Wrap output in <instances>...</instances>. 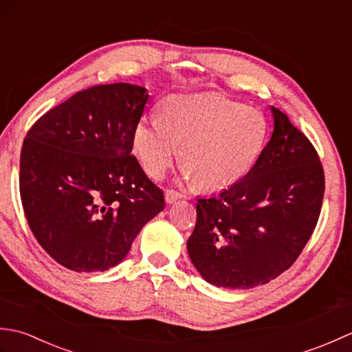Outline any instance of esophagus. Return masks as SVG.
Here are the masks:
<instances>
[{
	"instance_id": "obj_1",
	"label": "esophagus",
	"mask_w": 352,
	"mask_h": 352,
	"mask_svg": "<svg viewBox=\"0 0 352 352\" xmlns=\"http://www.w3.org/2000/svg\"><path fill=\"white\" fill-rule=\"evenodd\" d=\"M180 198H182L180 193L175 192V190H172V189L164 192V201H166L168 204H174V203H177V201L180 199Z\"/></svg>"
}]
</instances>
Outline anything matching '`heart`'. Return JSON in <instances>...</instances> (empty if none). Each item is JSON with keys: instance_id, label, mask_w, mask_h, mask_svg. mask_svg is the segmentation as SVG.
I'll return each mask as SVG.
<instances>
[{"instance_id": "obj_1", "label": "heart", "mask_w": 352, "mask_h": 352, "mask_svg": "<svg viewBox=\"0 0 352 352\" xmlns=\"http://www.w3.org/2000/svg\"><path fill=\"white\" fill-rule=\"evenodd\" d=\"M267 133L261 111L222 96H170L162 118L136 125L133 148L149 175L162 178L178 159L186 174L206 190L233 186L263 151Z\"/></svg>"}]
</instances>
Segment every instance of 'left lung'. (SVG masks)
<instances>
[{"label":"left lung","mask_w":352,"mask_h":352,"mask_svg":"<svg viewBox=\"0 0 352 352\" xmlns=\"http://www.w3.org/2000/svg\"><path fill=\"white\" fill-rule=\"evenodd\" d=\"M274 131L256 164L219 195L199 198L188 252L218 287L251 289L295 263L315 230L325 178L311 142L271 107Z\"/></svg>","instance_id":"1"}]
</instances>
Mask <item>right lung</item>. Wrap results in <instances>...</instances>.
I'll return each instance as SVG.
<instances>
[{
  "label": "right lung",
  "mask_w": 352,
  "mask_h": 352,
  "mask_svg": "<svg viewBox=\"0 0 352 352\" xmlns=\"http://www.w3.org/2000/svg\"><path fill=\"white\" fill-rule=\"evenodd\" d=\"M148 96L129 83L89 87L27 133L19 163L25 218L42 248L71 271L121 263L164 208L163 192L131 155Z\"/></svg>",
  "instance_id": "1"
}]
</instances>
